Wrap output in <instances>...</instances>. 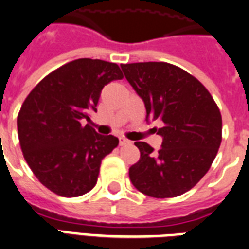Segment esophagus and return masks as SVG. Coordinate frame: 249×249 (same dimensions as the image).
Wrapping results in <instances>:
<instances>
[{"instance_id": "34e87169", "label": "esophagus", "mask_w": 249, "mask_h": 249, "mask_svg": "<svg viewBox=\"0 0 249 249\" xmlns=\"http://www.w3.org/2000/svg\"><path fill=\"white\" fill-rule=\"evenodd\" d=\"M119 144H120V145H129V144H130V141H128V139L124 137H119Z\"/></svg>"}]
</instances>
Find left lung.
Here are the masks:
<instances>
[{
    "instance_id": "obj_1",
    "label": "left lung",
    "mask_w": 249,
    "mask_h": 249,
    "mask_svg": "<svg viewBox=\"0 0 249 249\" xmlns=\"http://www.w3.org/2000/svg\"><path fill=\"white\" fill-rule=\"evenodd\" d=\"M125 78L143 100L147 121L160 120L158 152L135 142L141 160L129 168L138 191L175 197L205 176L221 143V115L212 95L190 73L164 62L121 64Z\"/></svg>"
}]
</instances>
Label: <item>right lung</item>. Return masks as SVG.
Segmentation results:
<instances>
[{
    "label": "right lung",
    "instance_id": "1",
    "mask_svg": "<svg viewBox=\"0 0 249 249\" xmlns=\"http://www.w3.org/2000/svg\"><path fill=\"white\" fill-rule=\"evenodd\" d=\"M123 74L118 64L81 58L55 70L34 87L18 116L25 160L47 189L77 197L97 182L101 160L118 147L114 135L89 124L102 89Z\"/></svg>",
    "mask_w": 249,
    "mask_h": 249
}]
</instances>
